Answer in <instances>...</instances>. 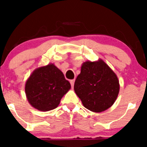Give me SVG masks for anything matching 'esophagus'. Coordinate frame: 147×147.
<instances>
[{
  "instance_id": "34e87169",
  "label": "esophagus",
  "mask_w": 147,
  "mask_h": 147,
  "mask_svg": "<svg viewBox=\"0 0 147 147\" xmlns=\"http://www.w3.org/2000/svg\"><path fill=\"white\" fill-rule=\"evenodd\" d=\"M69 82H70L71 86H72V87H73L74 83H75V80H71L69 81Z\"/></svg>"
}]
</instances>
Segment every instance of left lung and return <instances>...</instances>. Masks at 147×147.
<instances>
[{
    "label": "left lung",
    "mask_w": 147,
    "mask_h": 147,
    "mask_svg": "<svg viewBox=\"0 0 147 147\" xmlns=\"http://www.w3.org/2000/svg\"><path fill=\"white\" fill-rule=\"evenodd\" d=\"M74 90L84 107L92 112H101L115 103L119 84L117 75L105 62L87 61L81 67Z\"/></svg>",
    "instance_id": "obj_1"
}]
</instances>
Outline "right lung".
I'll return each mask as SVG.
<instances>
[{"label": "right lung", "mask_w": 147, "mask_h": 147, "mask_svg": "<svg viewBox=\"0 0 147 147\" xmlns=\"http://www.w3.org/2000/svg\"><path fill=\"white\" fill-rule=\"evenodd\" d=\"M70 87L63 72L50 64L31 74L25 90L29 103L35 109L46 112L55 109Z\"/></svg>", "instance_id": "add662e5"}]
</instances>
